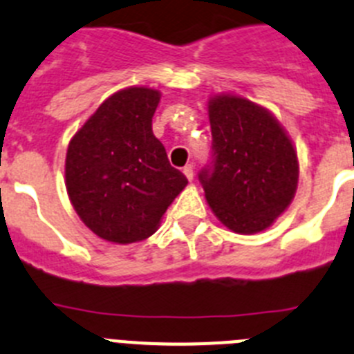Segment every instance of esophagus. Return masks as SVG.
I'll list each match as a JSON object with an SVG mask.
<instances>
[{
    "mask_svg": "<svg viewBox=\"0 0 354 354\" xmlns=\"http://www.w3.org/2000/svg\"><path fill=\"white\" fill-rule=\"evenodd\" d=\"M183 173H185V176H187L190 181H192V180H194V165H192V164H187V165H185V167H183Z\"/></svg>",
    "mask_w": 354,
    "mask_h": 354,
    "instance_id": "esophagus-1",
    "label": "esophagus"
}]
</instances>
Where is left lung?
I'll return each instance as SVG.
<instances>
[{
	"instance_id": "1",
	"label": "left lung",
	"mask_w": 354,
	"mask_h": 354,
	"mask_svg": "<svg viewBox=\"0 0 354 354\" xmlns=\"http://www.w3.org/2000/svg\"><path fill=\"white\" fill-rule=\"evenodd\" d=\"M212 162L199 181L213 213L234 232L270 227L292 201L298 158L275 118L247 98L221 95L209 102Z\"/></svg>"
}]
</instances>
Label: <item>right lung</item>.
I'll return each mask as SVG.
<instances>
[{
	"instance_id": "right-lung-1",
	"label": "right lung",
	"mask_w": 354,
	"mask_h": 354,
	"mask_svg": "<svg viewBox=\"0 0 354 354\" xmlns=\"http://www.w3.org/2000/svg\"><path fill=\"white\" fill-rule=\"evenodd\" d=\"M158 102L160 93L149 88L118 91L68 145V197L81 221L107 241L133 243L151 236L189 183L151 130Z\"/></svg>"
}]
</instances>
